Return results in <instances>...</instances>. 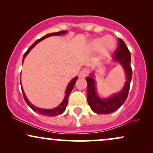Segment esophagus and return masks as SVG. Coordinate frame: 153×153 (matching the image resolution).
<instances>
[{
	"instance_id": "1",
	"label": "esophagus",
	"mask_w": 153,
	"mask_h": 153,
	"mask_svg": "<svg viewBox=\"0 0 153 153\" xmlns=\"http://www.w3.org/2000/svg\"><path fill=\"white\" fill-rule=\"evenodd\" d=\"M87 75H88L87 71L86 70L83 69V70H82L81 71H80L78 76H79V78H85V77L87 76Z\"/></svg>"
}]
</instances>
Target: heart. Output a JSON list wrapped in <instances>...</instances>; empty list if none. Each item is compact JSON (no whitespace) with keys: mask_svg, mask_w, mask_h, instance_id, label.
I'll return each mask as SVG.
<instances>
[{"mask_svg":"<svg viewBox=\"0 0 153 153\" xmlns=\"http://www.w3.org/2000/svg\"><path fill=\"white\" fill-rule=\"evenodd\" d=\"M115 44L114 39L111 36H107L103 38L95 39L91 42V47L94 50L101 49L103 53H106L114 48Z\"/></svg>","mask_w":153,"mask_h":153,"instance_id":"1","label":"heart"}]
</instances>
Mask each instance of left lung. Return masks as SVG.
<instances>
[{"label":"left lung","mask_w":153,"mask_h":153,"mask_svg":"<svg viewBox=\"0 0 153 153\" xmlns=\"http://www.w3.org/2000/svg\"><path fill=\"white\" fill-rule=\"evenodd\" d=\"M113 59L123 67L127 76L124 86L118 94L107 99H101L96 94V81L91 76L86 78L88 103L93 111L99 114H108L114 112L124 104L129 94L132 77V70L130 65L131 54L126 44L120 38L119 39V45L114 52V55H113Z\"/></svg>","instance_id":"left-lung-1"}]
</instances>
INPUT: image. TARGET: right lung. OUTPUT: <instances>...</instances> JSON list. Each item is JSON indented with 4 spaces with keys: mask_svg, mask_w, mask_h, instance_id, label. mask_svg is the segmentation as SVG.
<instances>
[{
    "mask_svg": "<svg viewBox=\"0 0 153 153\" xmlns=\"http://www.w3.org/2000/svg\"><path fill=\"white\" fill-rule=\"evenodd\" d=\"M67 32H68L67 31H59V32L51 33V34H48L45 35V36H43V37H42L41 39H39L36 40V41L33 44V45H31V46L29 47V48L27 50V51H26V52H25L24 57H23V61H24V59L26 57V56L27 55V54L29 53V52H30V50H31V49H32L33 47H34L35 45H36V44L39 42H41L42 40L45 39L49 37V36H57V35H61V34H65V33H67ZM77 80H78V77H75V78H73V80H72L71 81L69 82V84H68V86H67V88H66V91H65V96L64 100H63L62 102L58 106L56 107V108H52V109H44V108H38V107L35 106L33 104H31V103L29 102V100L27 99V98H26L25 94H24V90H23L22 84H21V86H22V93H23V96H24V100H25L26 103H27V104L29 105V106H30V108L33 111H36V113L39 114L47 116V117H55V116L62 114L63 112L65 111L66 106H67V105H68L69 95L71 93L72 90H73V87H74L75 82H76Z\"/></svg>",
    "mask_w": 153,
    "mask_h": 153,
    "instance_id": "right-lung-1",
    "label": "right lung"
}]
</instances>
